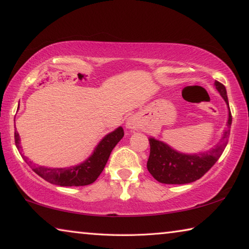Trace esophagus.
Masks as SVG:
<instances>
[{
	"instance_id": "1",
	"label": "esophagus",
	"mask_w": 249,
	"mask_h": 249,
	"mask_svg": "<svg viewBox=\"0 0 249 249\" xmlns=\"http://www.w3.org/2000/svg\"><path fill=\"white\" fill-rule=\"evenodd\" d=\"M138 127V122L136 121L135 117H129V119L126 121V128L127 129H136Z\"/></svg>"
}]
</instances>
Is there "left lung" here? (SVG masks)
<instances>
[{
  "instance_id": "left-lung-1",
  "label": "left lung",
  "mask_w": 249,
  "mask_h": 249,
  "mask_svg": "<svg viewBox=\"0 0 249 249\" xmlns=\"http://www.w3.org/2000/svg\"><path fill=\"white\" fill-rule=\"evenodd\" d=\"M216 90L229 107V121H227L224 134L218 144L209 151L199 154H181L172 149L166 142L149 138L150 154L147 161V169L154 178L166 184H184L200 179L214 166L224 151L230 137L231 114L227 100L226 89L221 82L214 83Z\"/></svg>"
}]
</instances>
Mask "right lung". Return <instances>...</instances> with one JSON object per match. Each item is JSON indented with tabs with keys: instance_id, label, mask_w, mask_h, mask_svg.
<instances>
[{
	"instance_id": "obj_1",
	"label": "right lung",
	"mask_w": 249,
	"mask_h": 249,
	"mask_svg": "<svg viewBox=\"0 0 249 249\" xmlns=\"http://www.w3.org/2000/svg\"><path fill=\"white\" fill-rule=\"evenodd\" d=\"M124 136V130L122 127L116 128L112 133L107 134L99 145L95 147L89 158L78 166L69 168H47L43 166H32L26 156L22 155V158L26 161L32 169L41 178L48 182L61 187H79V185H88L93 183L103 171L107 165L109 155ZM15 145L20 153L19 135L15 130Z\"/></svg>"
}]
</instances>
